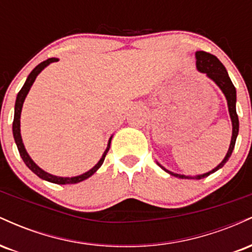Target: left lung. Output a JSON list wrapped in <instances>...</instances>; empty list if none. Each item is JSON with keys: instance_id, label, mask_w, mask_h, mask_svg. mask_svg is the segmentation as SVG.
<instances>
[{"instance_id": "1", "label": "left lung", "mask_w": 252, "mask_h": 252, "mask_svg": "<svg viewBox=\"0 0 252 252\" xmlns=\"http://www.w3.org/2000/svg\"><path fill=\"white\" fill-rule=\"evenodd\" d=\"M195 59H196V70L201 73H205L207 76V78H210L211 80H213L217 84L219 89L221 90V92L224 94L225 98H226L227 102V108H228V114H230V118L231 122H232V136H231V142H230V147H228V150L225 155L224 160L221 161L216 168H213L210 172L204 173V174H199V175H184V174H176V173L170 172V170L166 169L162 164H160L156 161V163L162 168L164 172H167L168 174L176 176V178L180 179H195V180H200L202 178H206L212 173L217 172L218 169H220L225 163L227 162L228 158H230L231 154H232L233 148H235L236 144V140L237 136H238V131H239V121H238V116H237V111H236V102H237V94H236V88L233 86L232 82H231L230 77H228V73L226 71V68L224 67V65L219 62V59L217 57L213 56V54L206 53L204 51H196L195 52Z\"/></svg>"}]
</instances>
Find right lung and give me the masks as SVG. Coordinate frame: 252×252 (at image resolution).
Masks as SVG:
<instances>
[{
	"label": "right lung",
	"instance_id": "obj_1",
	"mask_svg": "<svg viewBox=\"0 0 252 252\" xmlns=\"http://www.w3.org/2000/svg\"><path fill=\"white\" fill-rule=\"evenodd\" d=\"M58 58H50V59L45 60V62L40 63L39 65L36 66L35 68H34L33 71L31 72L30 76L27 77V79H26V82L24 84V86H22V89L20 90V92L17 94V97H16V102H15V109H14V122H13V136H14V140H15V143L17 146V149H19V153L20 155H21L22 160H24V162L26 163V166L30 168L32 172L34 173V174H36L39 176L40 179H42V180H46L48 182H52V184H58V185H67V184H78V182L80 181H84L86 180V179L90 178L91 175H94V173L97 172L98 169H99V167L102 166L103 162H104V158H105V155L106 153L109 152V148H110V143H111V137L109 138V142H108V146H106V149L104 150L102 158H100V160L98 161V162L94 164V167H92L91 169L88 170V172L83 173V174L80 175H77V176H57V175H53V174H50V173L45 172V170L40 168L37 164L34 162L33 160H32V158L30 155H28L27 150L25 148V144L22 142V137H21V129H20V118H21V111H22V106H24V102L26 99V97H27L28 92H30V90L32 88V85H33V83L35 82L36 77L39 76L40 72H41L43 68L47 67L48 65L52 63H56L58 62Z\"/></svg>",
	"mask_w": 252,
	"mask_h": 252
}]
</instances>
